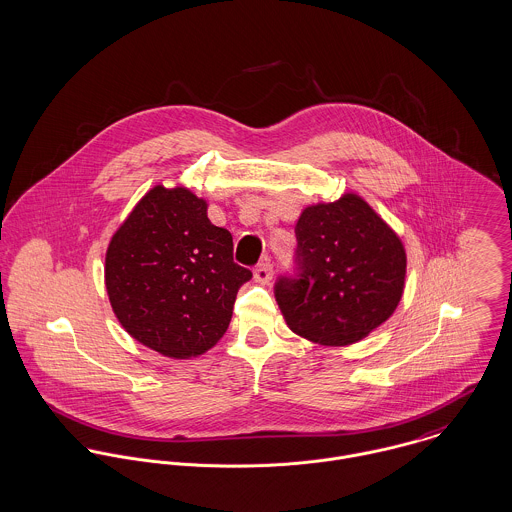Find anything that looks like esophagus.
Returning a JSON list of instances; mask_svg holds the SVG:
<instances>
[{"mask_svg":"<svg viewBox=\"0 0 512 512\" xmlns=\"http://www.w3.org/2000/svg\"><path fill=\"white\" fill-rule=\"evenodd\" d=\"M272 276H274V264H272L270 258H264V260L256 266L254 278H256V281H260V283H266V281L272 279Z\"/></svg>","mask_w":512,"mask_h":512,"instance_id":"esophagus-1","label":"esophagus"}]
</instances>
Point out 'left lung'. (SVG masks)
<instances>
[{"label":"left lung","instance_id":"1","mask_svg":"<svg viewBox=\"0 0 512 512\" xmlns=\"http://www.w3.org/2000/svg\"><path fill=\"white\" fill-rule=\"evenodd\" d=\"M293 274L276 301L289 328L325 346L368 336L397 309L407 272L403 242L358 195L307 207L295 227Z\"/></svg>","mask_w":512,"mask_h":512}]
</instances>
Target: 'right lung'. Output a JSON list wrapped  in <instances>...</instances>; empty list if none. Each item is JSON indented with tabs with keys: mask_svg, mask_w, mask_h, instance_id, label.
I'll use <instances>...</instances> for the list:
<instances>
[{
	"mask_svg": "<svg viewBox=\"0 0 512 512\" xmlns=\"http://www.w3.org/2000/svg\"><path fill=\"white\" fill-rule=\"evenodd\" d=\"M252 278L233 260V234L186 187H152L113 234L105 287L123 328L144 346L191 358L227 332L238 287Z\"/></svg>",
	"mask_w": 512,
	"mask_h": 512,
	"instance_id": "add662e5",
	"label": "right lung"
}]
</instances>
